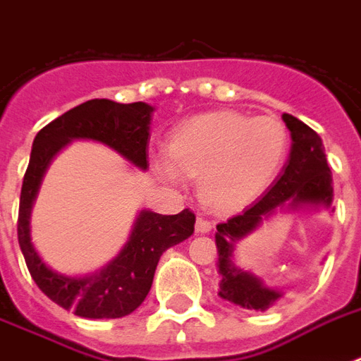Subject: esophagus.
<instances>
[{
	"instance_id": "esophagus-1",
	"label": "esophagus",
	"mask_w": 361,
	"mask_h": 361,
	"mask_svg": "<svg viewBox=\"0 0 361 361\" xmlns=\"http://www.w3.org/2000/svg\"><path fill=\"white\" fill-rule=\"evenodd\" d=\"M195 228H197L198 234H208V232L212 231V223H209L208 219H204V217H198Z\"/></svg>"
}]
</instances>
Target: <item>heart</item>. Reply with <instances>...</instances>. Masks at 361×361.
Returning a JSON list of instances; mask_svg holds the SVG:
<instances>
[{"label": "heart", "instance_id": "obj_1", "mask_svg": "<svg viewBox=\"0 0 361 361\" xmlns=\"http://www.w3.org/2000/svg\"><path fill=\"white\" fill-rule=\"evenodd\" d=\"M290 146L286 125L274 116L212 112L174 130L169 157L155 169L169 181L198 178V195L219 209H236L257 198L283 166Z\"/></svg>", "mask_w": 361, "mask_h": 361}]
</instances>
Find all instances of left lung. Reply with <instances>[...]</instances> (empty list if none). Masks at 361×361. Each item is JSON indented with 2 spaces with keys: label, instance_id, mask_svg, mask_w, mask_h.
Returning <instances> with one entry per match:
<instances>
[{
  "label": "left lung",
  "instance_id": "1",
  "mask_svg": "<svg viewBox=\"0 0 361 361\" xmlns=\"http://www.w3.org/2000/svg\"><path fill=\"white\" fill-rule=\"evenodd\" d=\"M283 121L292 138L288 163L262 197L247 206L241 214L219 223L215 232V245L219 252V296L234 305L255 311H266L275 305L283 292L269 288L260 277L238 268L232 260L234 243L257 231L262 219L274 215L277 208L330 209L334 200L331 170L320 136L290 114H283Z\"/></svg>",
  "mask_w": 361,
  "mask_h": 361
}]
</instances>
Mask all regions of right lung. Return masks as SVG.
I'll return each mask as SVG.
<instances>
[{"mask_svg": "<svg viewBox=\"0 0 361 361\" xmlns=\"http://www.w3.org/2000/svg\"><path fill=\"white\" fill-rule=\"evenodd\" d=\"M152 112L153 106L146 103L121 104L109 99H92L50 121L33 140L20 192V249L37 286L59 307L82 319H121L133 313L152 288L161 255L195 232V214L183 209L176 215H161L142 209L129 241L112 262L97 274L69 277L48 268L31 243V208L48 164L71 140L101 142L146 170Z\"/></svg>", "mask_w": 361, "mask_h": 361, "instance_id": "add662e5", "label": "right lung"}]
</instances>
